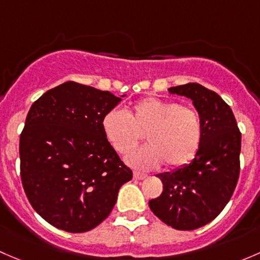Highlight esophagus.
Here are the masks:
<instances>
[{
	"mask_svg": "<svg viewBox=\"0 0 260 260\" xmlns=\"http://www.w3.org/2000/svg\"><path fill=\"white\" fill-rule=\"evenodd\" d=\"M146 174L144 173H139V171H134V178L136 179V180H143V179L146 178Z\"/></svg>",
	"mask_w": 260,
	"mask_h": 260,
	"instance_id": "1",
	"label": "esophagus"
}]
</instances>
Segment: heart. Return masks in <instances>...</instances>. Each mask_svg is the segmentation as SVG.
I'll return each mask as SVG.
<instances>
[{"mask_svg":"<svg viewBox=\"0 0 260 260\" xmlns=\"http://www.w3.org/2000/svg\"><path fill=\"white\" fill-rule=\"evenodd\" d=\"M106 140L120 155H126L145 133L149 145L135 150L127 162L138 169H154L165 162L180 168L195 156L203 138L199 112L175 101L146 98L126 112L111 110L103 119Z\"/></svg>","mask_w":260,"mask_h":260,"instance_id":"obj_1","label":"heart"}]
</instances>
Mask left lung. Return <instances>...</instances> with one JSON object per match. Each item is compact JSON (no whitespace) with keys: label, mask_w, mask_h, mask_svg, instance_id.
Wrapping results in <instances>:
<instances>
[{"label":"left lung","mask_w":260,"mask_h":260,"mask_svg":"<svg viewBox=\"0 0 260 260\" xmlns=\"http://www.w3.org/2000/svg\"><path fill=\"white\" fill-rule=\"evenodd\" d=\"M169 91L191 99L202 117L203 138L190 164L157 175L162 192L149 207L174 229L194 230L215 219L234 192L242 134L230 106L214 91L195 82Z\"/></svg>","instance_id":"left-lung-1"}]
</instances>
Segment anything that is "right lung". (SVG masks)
I'll use <instances>...</instances> for the list:
<instances>
[{
  "instance_id": "obj_1",
  "label": "right lung",
  "mask_w": 260,
  "mask_h": 260,
  "mask_svg": "<svg viewBox=\"0 0 260 260\" xmlns=\"http://www.w3.org/2000/svg\"><path fill=\"white\" fill-rule=\"evenodd\" d=\"M121 99L63 82L32 104L20 136L23 190L35 210L69 233L89 232L111 213L127 168L103 133Z\"/></svg>"
}]
</instances>
